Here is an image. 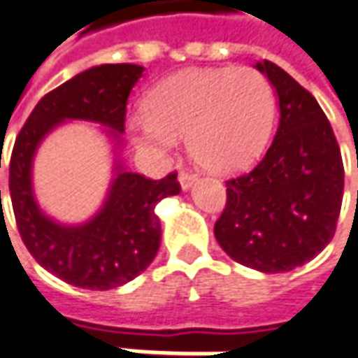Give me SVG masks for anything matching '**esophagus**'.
<instances>
[{
  "instance_id": "34e87169",
  "label": "esophagus",
  "mask_w": 358,
  "mask_h": 358,
  "mask_svg": "<svg viewBox=\"0 0 358 358\" xmlns=\"http://www.w3.org/2000/svg\"><path fill=\"white\" fill-rule=\"evenodd\" d=\"M196 180H198V176H196V174H192V172H180V176H178L180 188H182L184 192L190 190L192 186L196 184Z\"/></svg>"
}]
</instances>
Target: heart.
<instances>
[{
  "label": "heart",
  "instance_id": "b5f03b06",
  "mask_svg": "<svg viewBox=\"0 0 358 358\" xmlns=\"http://www.w3.org/2000/svg\"><path fill=\"white\" fill-rule=\"evenodd\" d=\"M142 113L129 122L141 150L168 156L184 136L198 166L229 176L264 155L275 122V93L255 69H188L155 85L142 99Z\"/></svg>",
  "mask_w": 358,
  "mask_h": 358
}]
</instances>
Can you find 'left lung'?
<instances>
[{"mask_svg": "<svg viewBox=\"0 0 358 358\" xmlns=\"http://www.w3.org/2000/svg\"><path fill=\"white\" fill-rule=\"evenodd\" d=\"M264 73L279 101V127L264 160L228 180V202L214 226L217 243L238 264L264 273L291 271L333 240L345 170L323 108L271 61Z\"/></svg>", "mask_w": 358, "mask_h": 358, "instance_id": "1", "label": "left lung"}]
</instances>
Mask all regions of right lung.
<instances>
[{
  "mask_svg": "<svg viewBox=\"0 0 358 358\" xmlns=\"http://www.w3.org/2000/svg\"><path fill=\"white\" fill-rule=\"evenodd\" d=\"M144 67L132 63L83 71L45 94L15 138L9 194L21 240L37 264L75 287L115 289L141 275L152 264L162 238L156 203L180 194L176 174L148 180L129 172L120 158L127 101ZM69 120L105 126L113 144V178L106 202L80 224H61L47 217L32 192L36 148Z\"/></svg>",
  "mask_w": 358,
  "mask_h": 358,
  "instance_id": "obj_1",
  "label": "right lung"
}]
</instances>
